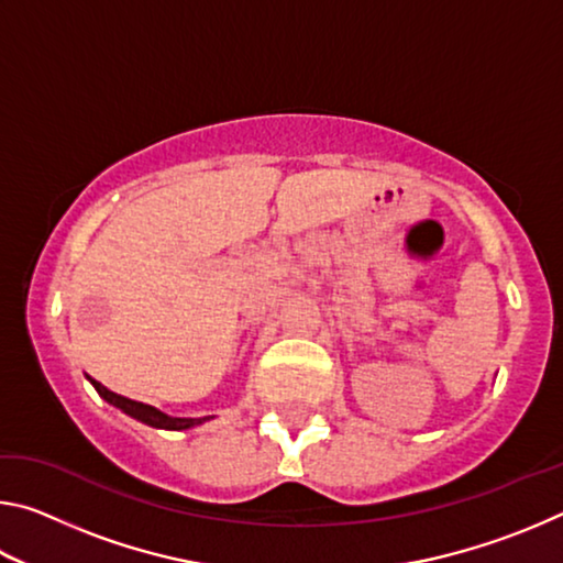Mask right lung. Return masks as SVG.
Wrapping results in <instances>:
<instances>
[{
  "label": "right lung",
  "instance_id": "right-lung-1",
  "mask_svg": "<svg viewBox=\"0 0 563 563\" xmlns=\"http://www.w3.org/2000/svg\"><path fill=\"white\" fill-rule=\"evenodd\" d=\"M91 385H93V389H97V393L103 399H107L109 405L119 407L123 415L139 419V422H144L148 427H156V430H190V427L203 424V422H208V419H211V417H196V419H190V417H170V415L161 412V409H156V407L144 405V402H136V399H129V397H121L117 393H111V389H107L101 383H97V379H91Z\"/></svg>",
  "mask_w": 563,
  "mask_h": 563
}]
</instances>
